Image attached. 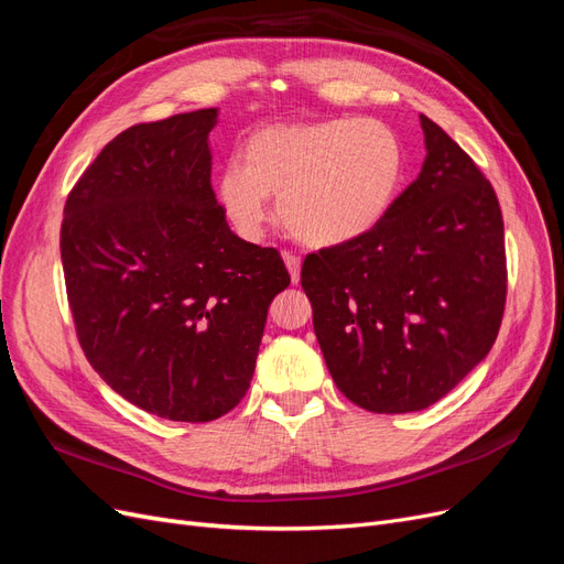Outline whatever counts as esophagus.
Returning <instances> with one entry per match:
<instances>
[{
  "mask_svg": "<svg viewBox=\"0 0 564 564\" xmlns=\"http://www.w3.org/2000/svg\"><path fill=\"white\" fill-rule=\"evenodd\" d=\"M282 259H284V265L289 270V275H292V282L296 284L301 280V259H299V256H294V253H289V251L282 253Z\"/></svg>",
  "mask_w": 564,
  "mask_h": 564,
  "instance_id": "obj_1",
  "label": "esophagus"
}]
</instances>
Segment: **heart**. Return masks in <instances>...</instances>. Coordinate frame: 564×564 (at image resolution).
I'll use <instances>...</instances> for the list:
<instances>
[{
  "mask_svg": "<svg viewBox=\"0 0 564 564\" xmlns=\"http://www.w3.org/2000/svg\"><path fill=\"white\" fill-rule=\"evenodd\" d=\"M245 164L228 162L218 202L245 237H256L278 199L282 226L308 247H338L388 216L404 178V145L381 119L338 117L272 124L249 135Z\"/></svg>",
  "mask_w": 564,
  "mask_h": 564,
  "instance_id": "heart-1",
  "label": "heart"
}]
</instances>
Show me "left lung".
I'll return each instance as SVG.
<instances>
[{"mask_svg":"<svg viewBox=\"0 0 564 564\" xmlns=\"http://www.w3.org/2000/svg\"><path fill=\"white\" fill-rule=\"evenodd\" d=\"M425 162L371 232L308 253L301 286L334 383L367 412L406 414L442 400L480 365L506 308L497 193L421 115Z\"/></svg>","mask_w":564,"mask_h":564,"instance_id":"left-lung-1","label":"left lung"}]
</instances>
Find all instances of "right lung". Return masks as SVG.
<instances>
[{
    "mask_svg": "<svg viewBox=\"0 0 564 564\" xmlns=\"http://www.w3.org/2000/svg\"><path fill=\"white\" fill-rule=\"evenodd\" d=\"M218 110L135 124L67 195L61 259L79 346L115 392L169 421L204 423L247 395L278 249L237 237L212 187Z\"/></svg>",
    "mask_w": 564,
    "mask_h": 564,
    "instance_id": "right-lung-1",
    "label": "right lung"
}]
</instances>
